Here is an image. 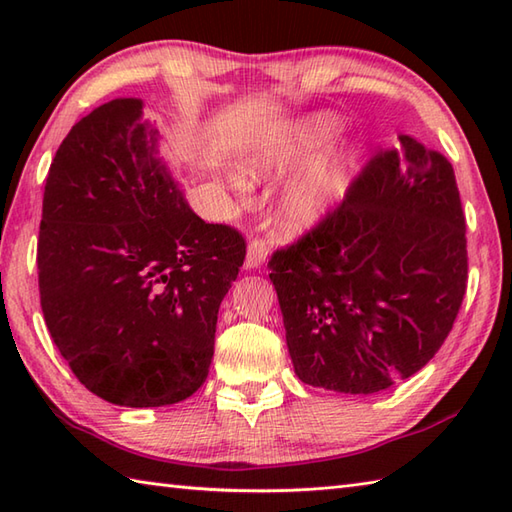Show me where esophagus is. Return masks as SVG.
Segmentation results:
<instances>
[{
  "label": "esophagus",
  "mask_w": 512,
  "mask_h": 512,
  "mask_svg": "<svg viewBox=\"0 0 512 512\" xmlns=\"http://www.w3.org/2000/svg\"><path fill=\"white\" fill-rule=\"evenodd\" d=\"M268 255H270V248H268V244L264 242V239H253V242L248 244V253H246V264L244 266L248 270L264 266Z\"/></svg>",
  "instance_id": "1"
}]
</instances>
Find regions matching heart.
I'll return each instance as SVG.
<instances>
[{
    "label": "heart",
    "instance_id": "obj_1",
    "mask_svg": "<svg viewBox=\"0 0 512 512\" xmlns=\"http://www.w3.org/2000/svg\"><path fill=\"white\" fill-rule=\"evenodd\" d=\"M341 123L330 114H317L297 123L257 129L239 149L237 171L248 182H268L299 166L277 200V222L288 233H303L325 220L350 187L354 149H334L317 155L339 136Z\"/></svg>",
    "mask_w": 512,
    "mask_h": 512
}]
</instances>
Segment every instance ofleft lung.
<instances>
[{
  "mask_svg": "<svg viewBox=\"0 0 512 512\" xmlns=\"http://www.w3.org/2000/svg\"><path fill=\"white\" fill-rule=\"evenodd\" d=\"M378 151L343 202L268 262L295 374L376 394L427 365L458 317L469 262L451 162L416 138Z\"/></svg>",
  "mask_w": 512,
  "mask_h": 512,
  "instance_id": "obj_1",
  "label": "left lung"
}]
</instances>
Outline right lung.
Returning a JSON list of instances; mask_svg holds the SVG:
<instances>
[{"label": "right lung", "mask_w": 512, "mask_h": 512, "mask_svg": "<svg viewBox=\"0 0 512 512\" xmlns=\"http://www.w3.org/2000/svg\"><path fill=\"white\" fill-rule=\"evenodd\" d=\"M244 257L235 228L191 211L140 99L96 107L63 138L43 191L39 295L54 345L92 394L121 407L195 394Z\"/></svg>", "instance_id": "obj_1"}]
</instances>
